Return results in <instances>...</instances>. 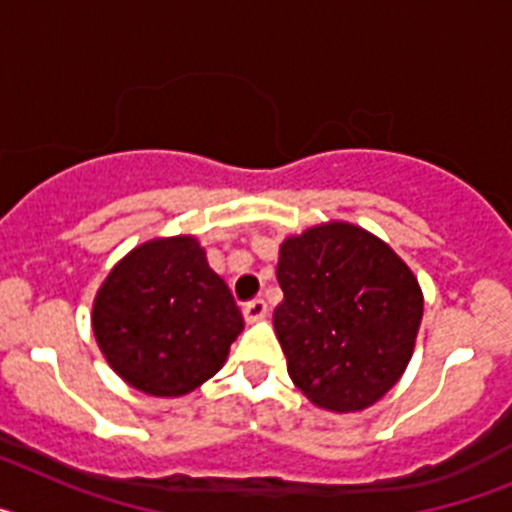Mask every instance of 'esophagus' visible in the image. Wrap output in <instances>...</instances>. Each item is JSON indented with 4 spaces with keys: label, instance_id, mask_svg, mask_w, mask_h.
Returning a JSON list of instances; mask_svg holds the SVG:
<instances>
[{
    "label": "esophagus",
    "instance_id": "1",
    "mask_svg": "<svg viewBox=\"0 0 512 512\" xmlns=\"http://www.w3.org/2000/svg\"><path fill=\"white\" fill-rule=\"evenodd\" d=\"M243 318H246L248 323L266 318V302L259 300V297H256V300H251V302H246V305H243Z\"/></svg>",
    "mask_w": 512,
    "mask_h": 512
}]
</instances>
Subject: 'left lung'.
I'll return each mask as SVG.
<instances>
[{
    "label": "left lung",
    "mask_w": 512,
    "mask_h": 512,
    "mask_svg": "<svg viewBox=\"0 0 512 512\" xmlns=\"http://www.w3.org/2000/svg\"><path fill=\"white\" fill-rule=\"evenodd\" d=\"M274 330L297 390L318 408L356 413L402 377L423 320L408 264L351 223L315 225L279 248Z\"/></svg>",
    "instance_id": "8db88e82"
}]
</instances>
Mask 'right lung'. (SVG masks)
I'll list each match as a JSON object with an SVG mask.
<instances>
[{
    "label": "right lung",
    "instance_id": "1",
    "mask_svg": "<svg viewBox=\"0 0 512 512\" xmlns=\"http://www.w3.org/2000/svg\"><path fill=\"white\" fill-rule=\"evenodd\" d=\"M92 328L107 364L130 387L179 397L225 364L243 315L192 235L156 238L99 287Z\"/></svg>",
    "mask_w": 512,
    "mask_h": 512
}]
</instances>
